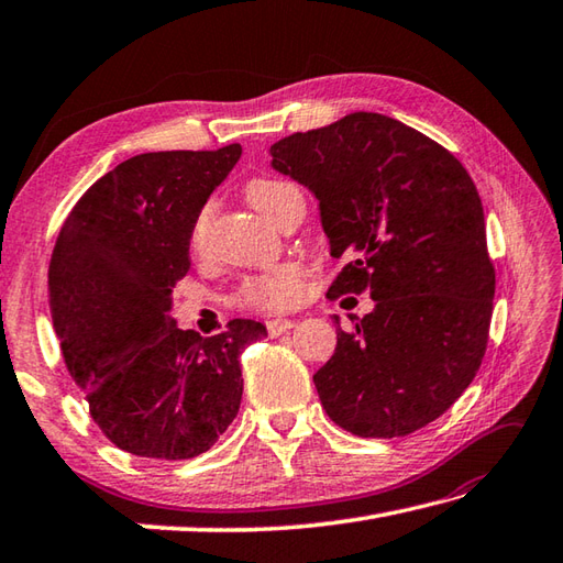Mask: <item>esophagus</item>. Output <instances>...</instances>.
I'll use <instances>...</instances> for the list:
<instances>
[{
  "mask_svg": "<svg viewBox=\"0 0 563 563\" xmlns=\"http://www.w3.org/2000/svg\"><path fill=\"white\" fill-rule=\"evenodd\" d=\"M296 323L291 318H269L267 320V330H269V335H282V332H286V330H291Z\"/></svg>",
  "mask_w": 563,
  "mask_h": 563,
  "instance_id": "1",
  "label": "esophagus"
}]
</instances>
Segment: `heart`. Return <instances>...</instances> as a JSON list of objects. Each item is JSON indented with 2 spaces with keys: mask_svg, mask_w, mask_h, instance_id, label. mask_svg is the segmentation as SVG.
<instances>
[{
  "mask_svg": "<svg viewBox=\"0 0 563 563\" xmlns=\"http://www.w3.org/2000/svg\"><path fill=\"white\" fill-rule=\"evenodd\" d=\"M245 194H247V201L255 206L262 216L274 221V218L279 216L282 206L291 197H298L301 191H298L291 181L260 177L250 181ZM213 213H216L213 201H206L191 221L189 247L194 252H199V255L209 250ZM306 291H308V269L301 265V262H282V265L262 274H255V277H247L243 284H240L238 301L245 306L265 308V311H284V308L301 303Z\"/></svg>",
  "mask_w": 563,
  "mask_h": 563,
  "instance_id": "1",
  "label": "heart"
}]
</instances>
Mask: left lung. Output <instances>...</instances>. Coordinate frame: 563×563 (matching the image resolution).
Here are the masks:
<instances>
[{"mask_svg":"<svg viewBox=\"0 0 563 563\" xmlns=\"http://www.w3.org/2000/svg\"><path fill=\"white\" fill-rule=\"evenodd\" d=\"M311 189L332 257L328 296L376 301L313 374L330 420L360 438H406L466 391L484 360L496 294L484 206L459 159L384 113L354 111L269 147Z\"/></svg>","mask_w":563,"mask_h":563,"instance_id":"obj_1","label":"left lung"}]
</instances>
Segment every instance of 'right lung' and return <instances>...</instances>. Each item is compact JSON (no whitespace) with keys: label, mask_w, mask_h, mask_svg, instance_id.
Masks as SVG:
<instances>
[{"label":"right lung","mask_w":563,"mask_h":563,"mask_svg":"<svg viewBox=\"0 0 563 563\" xmlns=\"http://www.w3.org/2000/svg\"><path fill=\"white\" fill-rule=\"evenodd\" d=\"M240 155L233 143L125 159L82 194L55 240L48 289L63 360L123 452L191 459L238 416L240 354L267 328L235 318L203 340L169 311L191 265L194 216Z\"/></svg>","instance_id":"right-lung-1"}]
</instances>
